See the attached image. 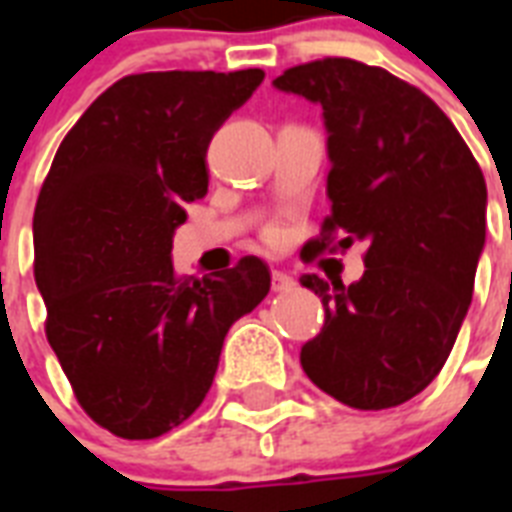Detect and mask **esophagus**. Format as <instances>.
Here are the masks:
<instances>
[{"label": "esophagus", "mask_w": 512, "mask_h": 512, "mask_svg": "<svg viewBox=\"0 0 512 512\" xmlns=\"http://www.w3.org/2000/svg\"><path fill=\"white\" fill-rule=\"evenodd\" d=\"M295 287V279L284 271H273L271 273V289L273 292H289V289Z\"/></svg>", "instance_id": "1"}]
</instances>
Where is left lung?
I'll use <instances>...</instances> for the list:
<instances>
[{"label":"left lung","instance_id":"left-lung-1","mask_svg":"<svg viewBox=\"0 0 512 512\" xmlns=\"http://www.w3.org/2000/svg\"><path fill=\"white\" fill-rule=\"evenodd\" d=\"M273 87L324 111L332 215L321 252L364 241L345 287L305 273L324 303L300 350L313 385L353 409H390L436 380L468 316L486 241V180L449 116L404 79L350 58L303 63Z\"/></svg>","mask_w":512,"mask_h":512}]
</instances>
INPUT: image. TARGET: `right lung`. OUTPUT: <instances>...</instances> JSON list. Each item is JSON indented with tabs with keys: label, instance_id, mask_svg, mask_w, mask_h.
I'll use <instances>...</instances> for the list:
<instances>
[{
	"label": "right lung",
	"instance_id": "right-lung-1",
	"mask_svg": "<svg viewBox=\"0 0 512 512\" xmlns=\"http://www.w3.org/2000/svg\"><path fill=\"white\" fill-rule=\"evenodd\" d=\"M263 79L260 68L124 76L52 159L34 209L47 340L84 412L114 436L143 441L188 420L231 324L271 289L257 257L204 279L172 268L185 204L207 193L209 140Z\"/></svg>",
	"mask_w": 512,
	"mask_h": 512
}]
</instances>
